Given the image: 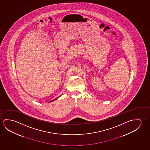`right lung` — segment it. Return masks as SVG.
Instances as JSON below:
<instances>
[{
	"mask_svg": "<svg viewBox=\"0 0 150 150\" xmlns=\"http://www.w3.org/2000/svg\"><path fill=\"white\" fill-rule=\"evenodd\" d=\"M60 96H61V95H60ZM60 96H59V97H60ZM57 98H55V99H54V100H51V101H50V102H52V101H54V100H56V99H57Z\"/></svg>",
	"mask_w": 150,
	"mask_h": 150,
	"instance_id": "add662e5",
	"label": "right lung"
}]
</instances>
